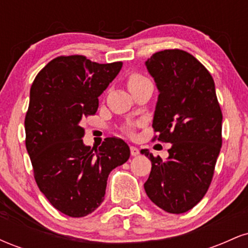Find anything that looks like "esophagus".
Segmentation results:
<instances>
[{
	"label": "esophagus",
	"instance_id": "1",
	"mask_svg": "<svg viewBox=\"0 0 248 248\" xmlns=\"http://www.w3.org/2000/svg\"><path fill=\"white\" fill-rule=\"evenodd\" d=\"M130 154H132V156H138L140 152H139V149L136 147L130 146Z\"/></svg>",
	"mask_w": 248,
	"mask_h": 248
}]
</instances>
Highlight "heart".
Segmentation results:
<instances>
[{"instance_id": "heart-1", "label": "heart", "mask_w": 248, "mask_h": 248, "mask_svg": "<svg viewBox=\"0 0 248 248\" xmlns=\"http://www.w3.org/2000/svg\"><path fill=\"white\" fill-rule=\"evenodd\" d=\"M146 81H148L146 77L140 75V73H133V75H130L129 78H128L127 86L129 90H132V88L139 86V85L143 84V82ZM127 132H130V128H127Z\"/></svg>"}]
</instances>
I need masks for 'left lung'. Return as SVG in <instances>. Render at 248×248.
Wrapping results in <instances>:
<instances>
[{
    "instance_id": "1",
    "label": "left lung",
    "mask_w": 248,
    "mask_h": 248,
    "mask_svg": "<svg viewBox=\"0 0 248 248\" xmlns=\"http://www.w3.org/2000/svg\"><path fill=\"white\" fill-rule=\"evenodd\" d=\"M146 66L160 92L153 121L158 135L154 139L171 148L167 161L141 150L152 161L144 190L154 204L178 215L197 205L211 184L223 140V114L212 76L189 52L160 51Z\"/></svg>"
}]
</instances>
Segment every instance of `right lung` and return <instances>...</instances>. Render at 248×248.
I'll use <instances>...</instances> for the list:
<instances>
[{
  "mask_svg": "<svg viewBox=\"0 0 248 248\" xmlns=\"http://www.w3.org/2000/svg\"><path fill=\"white\" fill-rule=\"evenodd\" d=\"M121 67V62L59 56L31 85L24 127L33 177L51 205L69 217H85L100 206L108 175L130 156L121 139H105L94 152L81 140L80 121L95 114L98 98Z\"/></svg>",
  "mask_w": 248,
  "mask_h": 248,
  "instance_id": "right-lung-1",
  "label": "right lung"
}]
</instances>
